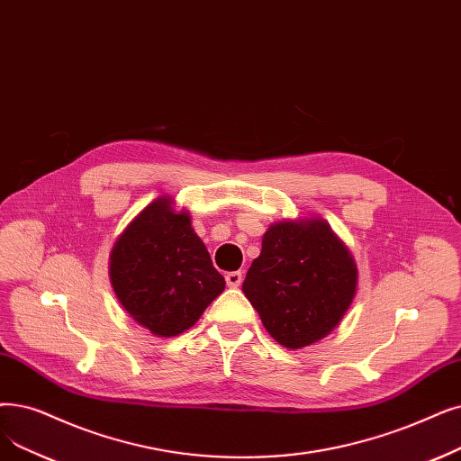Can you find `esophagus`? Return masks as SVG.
<instances>
[{
    "label": "esophagus",
    "instance_id": "1",
    "mask_svg": "<svg viewBox=\"0 0 461 461\" xmlns=\"http://www.w3.org/2000/svg\"><path fill=\"white\" fill-rule=\"evenodd\" d=\"M226 283H228L230 288H239L243 283V275L239 271H231V273L226 275Z\"/></svg>",
    "mask_w": 461,
    "mask_h": 461
}]
</instances>
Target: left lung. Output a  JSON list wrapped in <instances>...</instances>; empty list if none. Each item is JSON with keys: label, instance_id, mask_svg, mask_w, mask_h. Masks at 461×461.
<instances>
[{"label": "left lung", "instance_id": "left-lung-1", "mask_svg": "<svg viewBox=\"0 0 461 461\" xmlns=\"http://www.w3.org/2000/svg\"><path fill=\"white\" fill-rule=\"evenodd\" d=\"M357 285L354 258L322 218L269 226L243 292L269 331L286 348L326 337L345 316Z\"/></svg>", "mask_w": 461, "mask_h": 461}]
</instances>
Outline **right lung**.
I'll return each mask as SVG.
<instances>
[{
	"label": "right lung",
	"instance_id": "add662e5",
	"mask_svg": "<svg viewBox=\"0 0 461 461\" xmlns=\"http://www.w3.org/2000/svg\"><path fill=\"white\" fill-rule=\"evenodd\" d=\"M118 302L158 337L190 330L226 288V280L169 197H158L116 239L109 264Z\"/></svg>",
	"mask_w": 461,
	"mask_h": 461
}]
</instances>
